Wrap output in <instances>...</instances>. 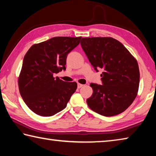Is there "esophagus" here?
Masks as SVG:
<instances>
[{
	"label": "esophagus",
	"instance_id": "1",
	"mask_svg": "<svg viewBox=\"0 0 156 156\" xmlns=\"http://www.w3.org/2000/svg\"><path fill=\"white\" fill-rule=\"evenodd\" d=\"M83 86H84V84H80V83L78 84V89L82 88Z\"/></svg>",
	"mask_w": 156,
	"mask_h": 156
}]
</instances>
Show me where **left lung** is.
Wrapping results in <instances>:
<instances>
[{
  "label": "left lung",
  "instance_id": "left-lung-1",
  "mask_svg": "<svg viewBox=\"0 0 156 156\" xmlns=\"http://www.w3.org/2000/svg\"><path fill=\"white\" fill-rule=\"evenodd\" d=\"M80 44L95 70L103 69L100 75L103 84H90L93 94L87 100L89 107L107 117L125 112L138 91L140 71L136 59L112 37L83 38Z\"/></svg>",
  "mask_w": 156,
  "mask_h": 156
}]
</instances>
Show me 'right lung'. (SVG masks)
Instances as JSON below:
<instances>
[{"mask_svg":"<svg viewBox=\"0 0 156 156\" xmlns=\"http://www.w3.org/2000/svg\"><path fill=\"white\" fill-rule=\"evenodd\" d=\"M80 39V36L54 37L33 44L26 53L18 88L25 104L37 115L48 117L60 112L76 91V82H65L54 74L65 70L67 56Z\"/></svg>","mask_w":156,"mask_h":156,"instance_id":"obj_1","label":"right lung"}]
</instances>
